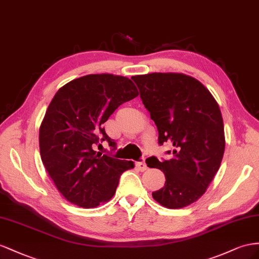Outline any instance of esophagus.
Returning a JSON list of instances; mask_svg holds the SVG:
<instances>
[{
  "label": "esophagus",
  "mask_w": 259,
  "mask_h": 259,
  "mask_svg": "<svg viewBox=\"0 0 259 259\" xmlns=\"http://www.w3.org/2000/svg\"><path fill=\"white\" fill-rule=\"evenodd\" d=\"M136 166H137V168L139 169L140 171H145L146 169H147V166H146V164H145V161H144V160H141V161H137Z\"/></svg>",
  "instance_id": "1"
}]
</instances>
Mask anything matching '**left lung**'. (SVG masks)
<instances>
[{
  "mask_svg": "<svg viewBox=\"0 0 259 259\" xmlns=\"http://www.w3.org/2000/svg\"><path fill=\"white\" fill-rule=\"evenodd\" d=\"M145 108L158 130V144L170 143L172 157L146 159L165 174L166 182L152 193L167 208H182L201 197L220 167L225 152L219 106L199 81L183 73L135 76Z\"/></svg>",
  "mask_w": 259,
  "mask_h": 259,
  "instance_id": "1",
  "label": "left lung"
}]
</instances>
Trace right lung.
<instances>
[{
	"label": "right lung",
	"mask_w": 259,
	"mask_h": 259,
	"mask_svg": "<svg viewBox=\"0 0 259 259\" xmlns=\"http://www.w3.org/2000/svg\"><path fill=\"white\" fill-rule=\"evenodd\" d=\"M134 82L110 73L88 75L70 81L56 92L40 127V154L49 176L70 203L93 208L115 194L123 171L135 167L95 151L115 140L104 123L124 102L137 98Z\"/></svg>",
	"instance_id": "right-lung-1"
}]
</instances>
